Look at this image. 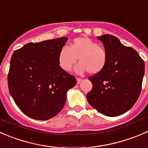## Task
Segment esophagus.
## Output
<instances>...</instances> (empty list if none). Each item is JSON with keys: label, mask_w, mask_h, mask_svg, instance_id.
Wrapping results in <instances>:
<instances>
[{"label": "esophagus", "mask_w": 148, "mask_h": 148, "mask_svg": "<svg viewBox=\"0 0 148 148\" xmlns=\"http://www.w3.org/2000/svg\"><path fill=\"white\" fill-rule=\"evenodd\" d=\"M77 84H80L82 82V79H79V78H77Z\"/></svg>", "instance_id": "1"}]
</instances>
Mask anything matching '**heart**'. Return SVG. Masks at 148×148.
I'll list each match as a JSON object with an SVG mask.
<instances>
[{
  "label": "heart",
  "mask_w": 148,
  "mask_h": 148,
  "mask_svg": "<svg viewBox=\"0 0 148 148\" xmlns=\"http://www.w3.org/2000/svg\"><path fill=\"white\" fill-rule=\"evenodd\" d=\"M74 68L78 74L88 71L90 74H98L106 67L108 55L106 50L87 37H79L73 40L69 48L63 47L58 56V64L63 70L69 71L76 64Z\"/></svg>",
  "instance_id": "obj_1"
}]
</instances>
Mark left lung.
Segmentation results:
<instances>
[{
    "label": "left lung",
    "instance_id": "obj_1",
    "mask_svg": "<svg viewBox=\"0 0 148 148\" xmlns=\"http://www.w3.org/2000/svg\"><path fill=\"white\" fill-rule=\"evenodd\" d=\"M108 55L106 67L89 77L92 89L87 94L90 106L107 116L127 112L140 96L145 63L138 53L111 34L97 37Z\"/></svg>",
    "mask_w": 148,
    "mask_h": 148
}]
</instances>
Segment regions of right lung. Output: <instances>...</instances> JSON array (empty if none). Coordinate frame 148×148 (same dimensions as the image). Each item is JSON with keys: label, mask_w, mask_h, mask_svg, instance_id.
I'll list each match as a JSON object with an SVG mask.
<instances>
[{"label": "right lung", "mask_w": 148, "mask_h": 148, "mask_svg": "<svg viewBox=\"0 0 148 148\" xmlns=\"http://www.w3.org/2000/svg\"><path fill=\"white\" fill-rule=\"evenodd\" d=\"M68 38L62 37L26 44L11 56L8 84L18 108L27 116L48 120L62 110L68 90L77 79L58 64L59 51Z\"/></svg>", "instance_id": "right-lung-1"}]
</instances>
